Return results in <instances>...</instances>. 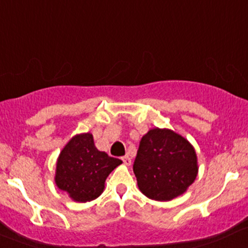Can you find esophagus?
Wrapping results in <instances>:
<instances>
[{
    "label": "esophagus",
    "instance_id": "obj_1",
    "mask_svg": "<svg viewBox=\"0 0 248 248\" xmlns=\"http://www.w3.org/2000/svg\"><path fill=\"white\" fill-rule=\"evenodd\" d=\"M122 160H123L124 165H126V166L131 165V157H130L129 155H125V156L122 157Z\"/></svg>",
    "mask_w": 248,
    "mask_h": 248
}]
</instances>
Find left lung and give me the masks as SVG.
Returning <instances> with one entry per match:
<instances>
[{
  "label": "left lung",
  "mask_w": 248,
  "mask_h": 248,
  "mask_svg": "<svg viewBox=\"0 0 248 248\" xmlns=\"http://www.w3.org/2000/svg\"><path fill=\"white\" fill-rule=\"evenodd\" d=\"M137 185L154 201H170L183 195L197 177L195 148L170 129L149 130L140 142L134 162Z\"/></svg>",
  "instance_id": "8db88e82"
}]
</instances>
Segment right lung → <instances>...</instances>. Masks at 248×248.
I'll return each instance as SVG.
<instances>
[{
  "mask_svg": "<svg viewBox=\"0 0 248 248\" xmlns=\"http://www.w3.org/2000/svg\"><path fill=\"white\" fill-rule=\"evenodd\" d=\"M121 163L96 149L92 134L76 135L58 156L56 185L75 202L93 201L103 193L106 178Z\"/></svg>",
  "mask_w": 248,
  "mask_h": 248,
  "instance_id": "1",
  "label": "right lung"
}]
</instances>
